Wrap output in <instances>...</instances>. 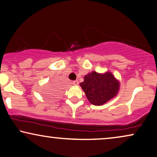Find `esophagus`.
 <instances>
[{"mask_svg":"<svg viewBox=\"0 0 157 157\" xmlns=\"http://www.w3.org/2000/svg\"><path fill=\"white\" fill-rule=\"evenodd\" d=\"M73 84H74V85H78V81L77 80L74 81H73Z\"/></svg>","mask_w":157,"mask_h":157,"instance_id":"esophagus-1","label":"esophagus"}]
</instances>
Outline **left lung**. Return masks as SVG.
I'll return each mask as SVG.
<instances>
[{"label": "left lung", "instance_id": "left-lung-1", "mask_svg": "<svg viewBox=\"0 0 157 157\" xmlns=\"http://www.w3.org/2000/svg\"><path fill=\"white\" fill-rule=\"evenodd\" d=\"M80 86L90 102L101 106L117 96L119 83L110 72L104 74L92 71L84 76Z\"/></svg>", "mask_w": 157, "mask_h": 157}]
</instances>
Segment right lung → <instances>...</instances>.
I'll return each instance as SVG.
<instances>
[{"label":"right lung","mask_w":157,"mask_h":157,"mask_svg":"<svg viewBox=\"0 0 157 157\" xmlns=\"http://www.w3.org/2000/svg\"><path fill=\"white\" fill-rule=\"evenodd\" d=\"M59 94V89L58 85L53 83L49 89L45 93V96L48 98H55Z\"/></svg>","instance_id":"obj_1"}]
</instances>
